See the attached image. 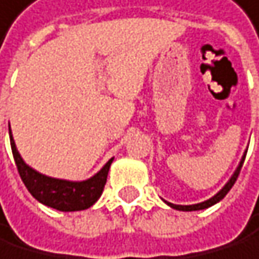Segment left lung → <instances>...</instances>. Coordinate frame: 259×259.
<instances>
[{
    "instance_id": "left-lung-1",
    "label": "left lung",
    "mask_w": 259,
    "mask_h": 259,
    "mask_svg": "<svg viewBox=\"0 0 259 259\" xmlns=\"http://www.w3.org/2000/svg\"><path fill=\"white\" fill-rule=\"evenodd\" d=\"M244 160H245V153L242 155V158H240V161H239V164H237V167H236V171L233 172V176L230 177V180L226 182L225 184V187L217 193V195H213L212 198H209L207 201H202V202H198V204H191V205H180V204H172V202H167V201H164L169 207H172V209H176V210H184V212H193V210H202V209H207V207H210V205H213V204H217L219 201H222L226 195H228V191H230L231 188H233V185H234V182L237 180V176H239V172H240V167H242V164H244Z\"/></svg>"
}]
</instances>
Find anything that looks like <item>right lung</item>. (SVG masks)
<instances>
[{"instance_id":"obj_1","label":"right lung","mask_w":259,"mask_h":259,"mask_svg":"<svg viewBox=\"0 0 259 259\" xmlns=\"http://www.w3.org/2000/svg\"><path fill=\"white\" fill-rule=\"evenodd\" d=\"M9 139H11L14 160L23 184L28 188V191L33 195V198H36L40 204L61 212H75V210H85L88 207H92L99 199V196L103 195L109 167L112 164L114 158H110L95 176H92L87 180L75 182V180L55 179L37 172L36 169H33L23 161V158L19 153V150H17L15 141L12 138L11 125H9Z\"/></svg>"}]
</instances>
